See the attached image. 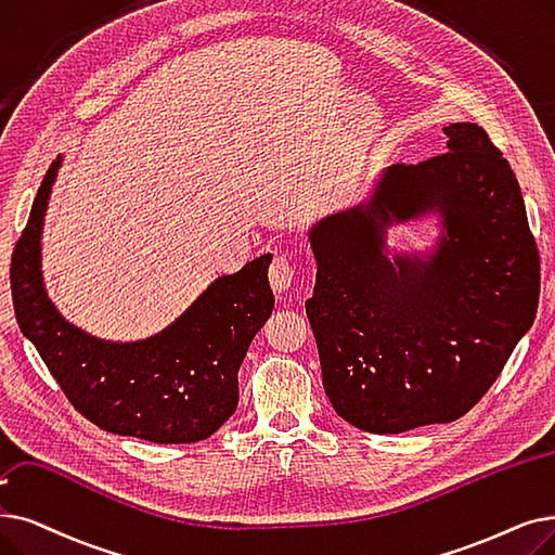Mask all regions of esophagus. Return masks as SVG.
Listing matches in <instances>:
<instances>
[{"label":"esophagus","mask_w":555,"mask_h":555,"mask_svg":"<svg viewBox=\"0 0 555 555\" xmlns=\"http://www.w3.org/2000/svg\"><path fill=\"white\" fill-rule=\"evenodd\" d=\"M293 279H295V260L293 256L287 254H281L272 260L270 264V283L274 287V293L283 295L287 287L293 285Z\"/></svg>","instance_id":"1"}]
</instances>
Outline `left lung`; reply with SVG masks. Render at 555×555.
I'll list each match as a JSON object with an SVG mask.
<instances>
[{"mask_svg":"<svg viewBox=\"0 0 555 555\" xmlns=\"http://www.w3.org/2000/svg\"><path fill=\"white\" fill-rule=\"evenodd\" d=\"M447 150L380 172L365 204L308 231L318 260L306 315L324 390L351 426L388 436L463 417L533 326L540 256L508 160L474 122ZM433 217L422 253H392L395 223Z\"/></svg>","mask_w":555,"mask_h":555,"instance_id":"obj_1","label":"left lung"}]
</instances>
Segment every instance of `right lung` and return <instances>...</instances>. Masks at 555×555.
I'll return each instance as SVG.
<instances>
[{
  "label": "right lung",
  "mask_w": 555,
  "mask_h": 555,
  "mask_svg": "<svg viewBox=\"0 0 555 555\" xmlns=\"http://www.w3.org/2000/svg\"><path fill=\"white\" fill-rule=\"evenodd\" d=\"M63 154L47 170L11 260L20 331L77 411L115 436L156 444L210 438L237 408V370L268 322L272 254L222 274L181 315L140 340H106L72 324L47 293L42 229Z\"/></svg>",
  "instance_id": "obj_1"
}]
</instances>
